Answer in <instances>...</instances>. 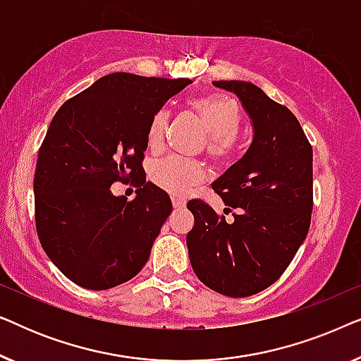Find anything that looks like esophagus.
I'll list each match as a JSON object with an SVG mask.
<instances>
[{
	"instance_id": "esophagus-1",
	"label": "esophagus",
	"mask_w": 361,
	"mask_h": 361,
	"mask_svg": "<svg viewBox=\"0 0 361 361\" xmlns=\"http://www.w3.org/2000/svg\"><path fill=\"white\" fill-rule=\"evenodd\" d=\"M172 205H174V209L180 210L185 207V200L184 199H179V197H172Z\"/></svg>"
}]
</instances>
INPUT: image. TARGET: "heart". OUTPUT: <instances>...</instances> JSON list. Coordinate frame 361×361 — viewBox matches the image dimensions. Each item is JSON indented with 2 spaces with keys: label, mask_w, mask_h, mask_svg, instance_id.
Here are the masks:
<instances>
[{
  "label": "heart",
  "mask_w": 361,
  "mask_h": 361,
  "mask_svg": "<svg viewBox=\"0 0 361 361\" xmlns=\"http://www.w3.org/2000/svg\"><path fill=\"white\" fill-rule=\"evenodd\" d=\"M190 108L199 115L207 136V151L215 159H225L235 149L236 133L241 125V113L233 98L225 95L199 97L190 100ZM169 123V111L159 110L151 118L146 141L149 149H159ZM204 166L200 162L179 156H167L156 161L149 169V177L157 187L169 194L184 195L204 179Z\"/></svg>",
  "instance_id": "b5f03b06"
}]
</instances>
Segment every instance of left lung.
I'll use <instances>...</instances> for the list:
<instances>
[{"mask_svg": "<svg viewBox=\"0 0 361 361\" xmlns=\"http://www.w3.org/2000/svg\"><path fill=\"white\" fill-rule=\"evenodd\" d=\"M215 87L238 97L253 140L243 157L214 182L233 220L202 200L187 204L194 228L187 233L192 269L207 288L228 298H248L284 273L307 236L312 214V147L298 118L241 80ZM225 209V212H228Z\"/></svg>", "mask_w": 361, "mask_h": 361, "instance_id": "1", "label": "left lung"}]
</instances>
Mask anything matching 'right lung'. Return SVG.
<instances>
[{
	"label": "right lung",
	"instance_id": "1",
	"mask_svg": "<svg viewBox=\"0 0 361 361\" xmlns=\"http://www.w3.org/2000/svg\"><path fill=\"white\" fill-rule=\"evenodd\" d=\"M189 83L110 73L54 115L34 172L36 228L49 259L72 283L111 289L149 259L172 202L142 176L147 126ZM130 176L140 189L126 202L109 187Z\"/></svg>",
	"mask_w": 361,
	"mask_h": 361
}]
</instances>
